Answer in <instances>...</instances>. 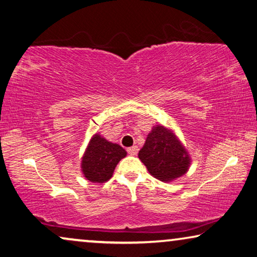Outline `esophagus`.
Returning a JSON list of instances; mask_svg holds the SVG:
<instances>
[{"label": "esophagus", "mask_w": 257, "mask_h": 257, "mask_svg": "<svg viewBox=\"0 0 257 257\" xmlns=\"http://www.w3.org/2000/svg\"><path fill=\"white\" fill-rule=\"evenodd\" d=\"M127 153L131 154V155H137L138 153V146H132L127 148Z\"/></svg>", "instance_id": "esophagus-1"}]
</instances>
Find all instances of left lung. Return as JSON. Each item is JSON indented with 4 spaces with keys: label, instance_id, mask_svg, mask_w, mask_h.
Returning a JSON list of instances; mask_svg holds the SVG:
<instances>
[{
    "label": "left lung",
    "instance_id": "obj_1",
    "mask_svg": "<svg viewBox=\"0 0 257 257\" xmlns=\"http://www.w3.org/2000/svg\"><path fill=\"white\" fill-rule=\"evenodd\" d=\"M138 156L151 175L166 182L182 176L190 165L185 148L172 131L161 125L152 130Z\"/></svg>",
    "mask_w": 257,
    "mask_h": 257
}]
</instances>
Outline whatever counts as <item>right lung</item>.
<instances>
[{"mask_svg": "<svg viewBox=\"0 0 257 257\" xmlns=\"http://www.w3.org/2000/svg\"><path fill=\"white\" fill-rule=\"evenodd\" d=\"M125 156L126 151L119 145L95 135L82 159V172L90 182L103 183L110 180L117 163Z\"/></svg>", "mask_w": 257, "mask_h": 257, "instance_id": "obj_1", "label": "right lung"}]
</instances>
